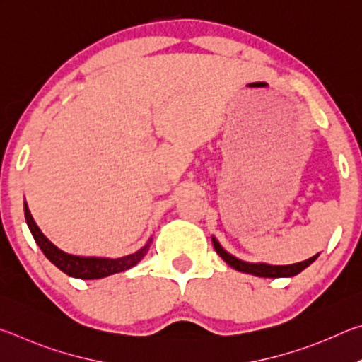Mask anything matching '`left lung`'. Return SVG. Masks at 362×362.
Instances as JSON below:
<instances>
[{"instance_id":"1","label":"left lung","mask_w":362,"mask_h":362,"mask_svg":"<svg viewBox=\"0 0 362 362\" xmlns=\"http://www.w3.org/2000/svg\"><path fill=\"white\" fill-rule=\"evenodd\" d=\"M212 243H214V247H216V252L222 257V259L228 263L231 268H235V269H238V272H243V273L254 274V276H259V278L296 276V274H298L300 272H303L306 267L311 265V263H313L317 257V255H315L308 260L293 263V265H267V263H247V262L236 259V257H233L226 252V250H223L222 247H220V244L217 243L216 238H212Z\"/></svg>"}]
</instances>
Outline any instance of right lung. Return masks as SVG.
I'll return each instance as SVG.
<instances>
[{
  "instance_id": "right-lung-1",
  "label": "right lung",
  "mask_w": 362,
  "mask_h": 362,
  "mask_svg": "<svg viewBox=\"0 0 362 362\" xmlns=\"http://www.w3.org/2000/svg\"><path fill=\"white\" fill-rule=\"evenodd\" d=\"M23 211H25V220L28 228L32 231L35 241L42 250V254H45L59 269H62L65 274H69V276L79 279L105 278L110 276V274L126 272V269L137 265V263L142 260V257L148 252L150 243L140 250H137L136 254L121 257V259H99V257H76L65 254L64 250L57 249L45 235H42L38 225L35 223L32 214L28 211L27 203L25 207H23Z\"/></svg>"
}]
</instances>
